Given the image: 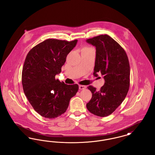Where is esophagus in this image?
<instances>
[{"label":"esophagus","mask_w":155,"mask_h":155,"mask_svg":"<svg viewBox=\"0 0 155 155\" xmlns=\"http://www.w3.org/2000/svg\"><path fill=\"white\" fill-rule=\"evenodd\" d=\"M85 88H86V86L81 85H79V89H81V90H82V89H84Z\"/></svg>","instance_id":"obj_1"}]
</instances>
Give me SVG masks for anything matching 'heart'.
Here are the masks:
<instances>
[{
  "instance_id": "1",
  "label": "heart",
  "mask_w": 155,
  "mask_h": 155,
  "mask_svg": "<svg viewBox=\"0 0 155 155\" xmlns=\"http://www.w3.org/2000/svg\"><path fill=\"white\" fill-rule=\"evenodd\" d=\"M90 48H88V47H85V48H82V50H85V49H89Z\"/></svg>"
}]
</instances>
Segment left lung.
I'll return each mask as SVG.
<instances>
[{"label": "left lung", "mask_w": 155, "mask_h": 155, "mask_svg": "<svg viewBox=\"0 0 155 155\" xmlns=\"http://www.w3.org/2000/svg\"><path fill=\"white\" fill-rule=\"evenodd\" d=\"M96 47V59L94 75L101 73L104 84L100 91L89 85L92 94L87 103L91 113L106 117L111 114L123 102L130 87V67L124 49L107 35H101L87 39Z\"/></svg>", "instance_id": "1"}]
</instances>
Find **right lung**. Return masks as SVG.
Listing matches in <instances>:
<instances>
[{
  "mask_svg": "<svg viewBox=\"0 0 155 155\" xmlns=\"http://www.w3.org/2000/svg\"><path fill=\"white\" fill-rule=\"evenodd\" d=\"M77 40L48 39L28 53L22 71L24 92L34 109L45 118H54L67 110L77 84L67 85L55 79Z\"/></svg>",
  "mask_w": 155,
  "mask_h": 155,
  "instance_id": "obj_1",
  "label": "right lung"
}]
</instances>
